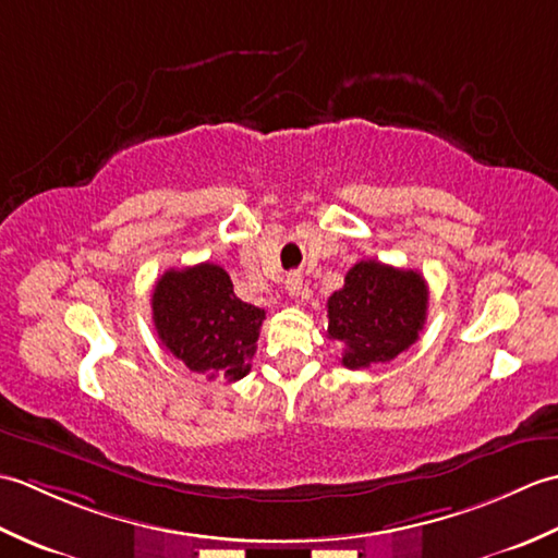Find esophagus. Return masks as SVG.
Here are the masks:
<instances>
[{
    "label": "esophagus",
    "instance_id": "obj_1",
    "mask_svg": "<svg viewBox=\"0 0 558 558\" xmlns=\"http://www.w3.org/2000/svg\"><path fill=\"white\" fill-rule=\"evenodd\" d=\"M286 290H288V294H290L292 300H298V298H300L302 290H304V282H302V276H300V272H290L288 280H286Z\"/></svg>",
    "mask_w": 558,
    "mask_h": 558
}]
</instances>
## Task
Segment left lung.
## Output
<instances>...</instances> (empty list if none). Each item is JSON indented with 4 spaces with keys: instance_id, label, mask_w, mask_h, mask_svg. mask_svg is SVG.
Listing matches in <instances>:
<instances>
[{
    "instance_id": "obj_1",
    "label": "left lung",
    "mask_w": 558,
    "mask_h": 558,
    "mask_svg": "<svg viewBox=\"0 0 558 558\" xmlns=\"http://www.w3.org/2000/svg\"><path fill=\"white\" fill-rule=\"evenodd\" d=\"M426 306L429 290L417 270L360 260L348 270L345 286L328 298L326 336L342 348V366L369 369L417 342Z\"/></svg>"
}]
</instances>
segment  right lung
Segmentation results:
<instances>
[{
    "label": "right lung",
    "mask_w": 558,
    "mask_h": 558,
    "mask_svg": "<svg viewBox=\"0 0 558 558\" xmlns=\"http://www.w3.org/2000/svg\"><path fill=\"white\" fill-rule=\"evenodd\" d=\"M150 306L160 342L192 372L232 384L252 369L266 312L236 298L225 268L206 260L165 270Z\"/></svg>",
    "instance_id": "add662e5"
}]
</instances>
